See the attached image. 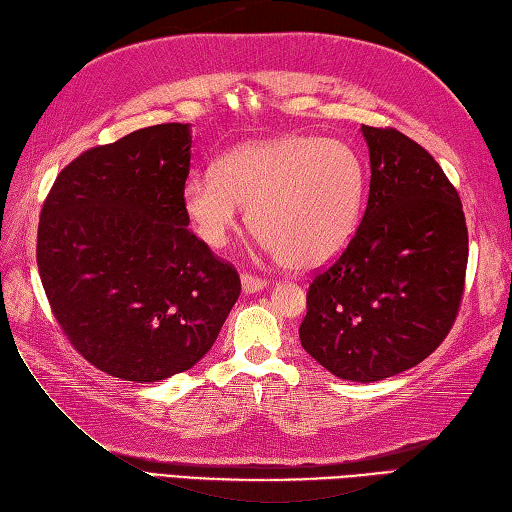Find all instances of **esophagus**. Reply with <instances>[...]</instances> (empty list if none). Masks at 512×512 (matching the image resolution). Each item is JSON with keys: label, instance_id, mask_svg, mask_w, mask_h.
<instances>
[{"label": "esophagus", "instance_id": "obj_1", "mask_svg": "<svg viewBox=\"0 0 512 512\" xmlns=\"http://www.w3.org/2000/svg\"><path fill=\"white\" fill-rule=\"evenodd\" d=\"M266 288V279H259L255 275H242V290L246 295H255V292Z\"/></svg>", "mask_w": 512, "mask_h": 512}]
</instances>
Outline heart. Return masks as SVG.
I'll return each mask as SVG.
<instances>
[{
    "label": "heart",
    "mask_w": 512,
    "mask_h": 512,
    "mask_svg": "<svg viewBox=\"0 0 512 512\" xmlns=\"http://www.w3.org/2000/svg\"><path fill=\"white\" fill-rule=\"evenodd\" d=\"M365 195L363 162L341 140L279 136L239 145L215 173H195L182 206L195 235L224 248L244 206L248 224L290 268L332 262L352 242Z\"/></svg>",
    "instance_id": "b5f03b06"
}]
</instances>
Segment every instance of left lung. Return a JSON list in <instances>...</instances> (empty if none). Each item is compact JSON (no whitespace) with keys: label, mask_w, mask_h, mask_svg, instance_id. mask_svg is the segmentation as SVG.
<instances>
[{"label":"left lung","mask_w":512,"mask_h":512,"mask_svg":"<svg viewBox=\"0 0 512 512\" xmlns=\"http://www.w3.org/2000/svg\"><path fill=\"white\" fill-rule=\"evenodd\" d=\"M369 198L345 253L308 290L299 339L352 383L424 361L458 314L469 233L458 191L429 151L396 129L361 127Z\"/></svg>","instance_id":"left-lung-1"}]
</instances>
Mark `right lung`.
Segmentation results:
<instances>
[{"label": "right lung", "instance_id": "1", "mask_svg": "<svg viewBox=\"0 0 512 512\" xmlns=\"http://www.w3.org/2000/svg\"><path fill=\"white\" fill-rule=\"evenodd\" d=\"M191 125L138 129L85 151L41 209L37 266L61 330L105 374L158 383L211 350L237 270L189 231Z\"/></svg>", "mask_w": 512, "mask_h": 512}]
</instances>
